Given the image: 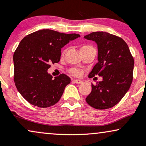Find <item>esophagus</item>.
I'll return each instance as SVG.
<instances>
[{"mask_svg": "<svg viewBox=\"0 0 146 146\" xmlns=\"http://www.w3.org/2000/svg\"><path fill=\"white\" fill-rule=\"evenodd\" d=\"M73 82H74L75 84H80L82 83V81L79 80V79H73Z\"/></svg>", "mask_w": 146, "mask_h": 146, "instance_id": "obj_1", "label": "esophagus"}]
</instances>
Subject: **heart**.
Segmentation results:
<instances>
[{"label": "heart", "mask_w": 146, "mask_h": 146, "mask_svg": "<svg viewBox=\"0 0 146 146\" xmlns=\"http://www.w3.org/2000/svg\"><path fill=\"white\" fill-rule=\"evenodd\" d=\"M82 48H93L94 49V48L92 47L91 46L87 45V46H83ZM64 53V52H63L62 54H63ZM70 72H71V73H72V74L74 75H76V76H79V75H80L81 73H82L79 69H72L70 70Z\"/></svg>", "instance_id": "obj_1"}]
</instances>
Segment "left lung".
<instances>
[{
  "instance_id": "obj_1",
  "label": "left lung",
  "mask_w": 146,
  "mask_h": 146,
  "mask_svg": "<svg viewBox=\"0 0 146 146\" xmlns=\"http://www.w3.org/2000/svg\"><path fill=\"white\" fill-rule=\"evenodd\" d=\"M98 46V62L89 77L99 75L102 82L92 84L87 103L96 109L110 108L118 104L129 90L133 81L134 60L126 42L121 38L104 32L86 35Z\"/></svg>"
}]
</instances>
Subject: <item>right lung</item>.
Instances as JSON below:
<instances>
[{
    "mask_svg": "<svg viewBox=\"0 0 146 146\" xmlns=\"http://www.w3.org/2000/svg\"><path fill=\"white\" fill-rule=\"evenodd\" d=\"M79 37L76 34L41 29L20 42L13 54L14 82L29 103L47 108L59 101L71 79L65 74L53 78L47 71L51 63L60 61L62 48Z\"/></svg>",
    "mask_w": 146,
    "mask_h": 146,
    "instance_id": "add662e5",
    "label": "right lung"
}]
</instances>
